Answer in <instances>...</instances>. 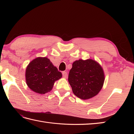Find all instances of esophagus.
<instances>
[{"label":"esophagus","instance_id":"1","mask_svg":"<svg viewBox=\"0 0 134 134\" xmlns=\"http://www.w3.org/2000/svg\"><path fill=\"white\" fill-rule=\"evenodd\" d=\"M62 75H63V77L66 78L67 76V72L63 71V72H62Z\"/></svg>","mask_w":134,"mask_h":134}]
</instances>
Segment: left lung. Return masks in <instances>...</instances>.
I'll return each mask as SVG.
<instances>
[{
    "label": "left lung",
    "instance_id": "1",
    "mask_svg": "<svg viewBox=\"0 0 134 134\" xmlns=\"http://www.w3.org/2000/svg\"><path fill=\"white\" fill-rule=\"evenodd\" d=\"M68 80L76 96L87 99L96 96L102 89L104 74L100 65L96 61L80 59L72 63Z\"/></svg>",
    "mask_w": 134,
    "mask_h": 134
}]
</instances>
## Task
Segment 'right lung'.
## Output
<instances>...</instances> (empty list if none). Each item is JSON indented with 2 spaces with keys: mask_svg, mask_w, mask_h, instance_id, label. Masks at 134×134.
Here are the masks:
<instances>
[{
  "mask_svg": "<svg viewBox=\"0 0 134 134\" xmlns=\"http://www.w3.org/2000/svg\"><path fill=\"white\" fill-rule=\"evenodd\" d=\"M25 75L28 87L38 94L50 92L55 82L62 77L61 72L47 58L34 59L27 65Z\"/></svg>",
  "mask_w": 134,
  "mask_h": 134,
  "instance_id": "right-lung-1",
  "label": "right lung"
}]
</instances>
